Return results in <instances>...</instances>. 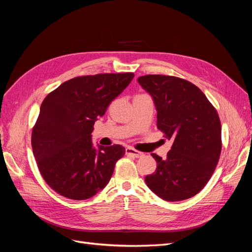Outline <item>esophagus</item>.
<instances>
[{
  "instance_id": "1",
  "label": "esophagus",
  "mask_w": 252,
  "mask_h": 252,
  "mask_svg": "<svg viewBox=\"0 0 252 252\" xmlns=\"http://www.w3.org/2000/svg\"><path fill=\"white\" fill-rule=\"evenodd\" d=\"M126 155L134 157V158H141V157H143L142 152H140V151H138V150H135V149H133V148H131V147H127V148H126Z\"/></svg>"
}]
</instances>
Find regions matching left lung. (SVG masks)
Here are the masks:
<instances>
[{"mask_svg":"<svg viewBox=\"0 0 252 252\" xmlns=\"http://www.w3.org/2000/svg\"><path fill=\"white\" fill-rule=\"evenodd\" d=\"M138 82L154 98L158 129L173 140L166 158L151 154L157 170L145 182L165 201L187 200L205 187L218 165L222 150L219 114L202 90L184 79L147 74Z\"/></svg>","mask_w":252,"mask_h":252,"instance_id":"1","label":"left lung"}]
</instances>
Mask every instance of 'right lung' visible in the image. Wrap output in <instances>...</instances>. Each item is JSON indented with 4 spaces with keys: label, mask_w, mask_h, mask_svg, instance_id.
<instances>
[{
    "label": "right lung",
    "mask_w": 252,
    "mask_h": 252,
    "mask_svg": "<svg viewBox=\"0 0 252 252\" xmlns=\"http://www.w3.org/2000/svg\"><path fill=\"white\" fill-rule=\"evenodd\" d=\"M133 77L132 72L83 75L61 84L44 98L32 146L43 179L59 194L86 200L108 184L125 148H94L91 132Z\"/></svg>",
    "instance_id": "right-lung-1"
}]
</instances>
